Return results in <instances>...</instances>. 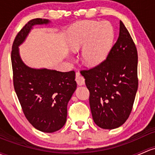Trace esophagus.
<instances>
[{
  "instance_id": "34e87169",
  "label": "esophagus",
  "mask_w": 155,
  "mask_h": 155,
  "mask_svg": "<svg viewBox=\"0 0 155 155\" xmlns=\"http://www.w3.org/2000/svg\"><path fill=\"white\" fill-rule=\"evenodd\" d=\"M76 81L79 85H84V77L80 74L79 72H76Z\"/></svg>"
}]
</instances>
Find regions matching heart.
Returning a JSON list of instances; mask_svg holds the SVG:
<instances>
[{
  "label": "heart",
  "mask_w": 155,
  "mask_h": 155,
  "mask_svg": "<svg viewBox=\"0 0 155 155\" xmlns=\"http://www.w3.org/2000/svg\"><path fill=\"white\" fill-rule=\"evenodd\" d=\"M114 38L111 24L107 21H83L70 29L68 42L72 51L82 49L81 58L89 66H95L106 57Z\"/></svg>",
  "instance_id": "b5f03b06"
}]
</instances>
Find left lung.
<instances>
[{
  "label": "left lung",
  "mask_w": 155,
  "mask_h": 155,
  "mask_svg": "<svg viewBox=\"0 0 155 155\" xmlns=\"http://www.w3.org/2000/svg\"><path fill=\"white\" fill-rule=\"evenodd\" d=\"M137 50L123 23L120 34L103 61L81 71L90 92L93 120L104 129L121 126L132 110L138 87Z\"/></svg>",
  "instance_id": "obj_1"
}]
</instances>
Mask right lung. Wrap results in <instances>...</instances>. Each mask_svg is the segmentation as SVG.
I'll return each mask as SVG.
<instances>
[{
    "label": "right lung",
    "mask_w": 155,
    "mask_h": 155,
    "mask_svg": "<svg viewBox=\"0 0 155 155\" xmlns=\"http://www.w3.org/2000/svg\"><path fill=\"white\" fill-rule=\"evenodd\" d=\"M47 19L27 22L13 41L11 61L13 84L22 110L34 128L46 133L61 129L67 120V106L76 88L75 71L33 69L23 62L18 46L36 24H47Z\"/></svg>",
    "instance_id": "right-lung-1"
}]
</instances>
